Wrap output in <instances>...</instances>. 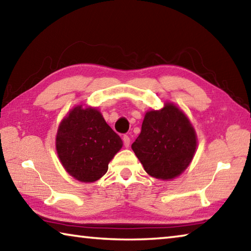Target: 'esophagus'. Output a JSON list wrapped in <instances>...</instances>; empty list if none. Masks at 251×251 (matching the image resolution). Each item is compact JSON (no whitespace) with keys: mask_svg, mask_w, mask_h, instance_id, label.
<instances>
[{"mask_svg":"<svg viewBox=\"0 0 251 251\" xmlns=\"http://www.w3.org/2000/svg\"><path fill=\"white\" fill-rule=\"evenodd\" d=\"M123 142H124V146H125V147H129V145H130V138H129V136H127V135L123 136Z\"/></svg>","mask_w":251,"mask_h":251,"instance_id":"34e87169","label":"esophagus"}]
</instances>
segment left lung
<instances>
[{
	"label": "left lung",
	"instance_id": "8db88e82",
	"mask_svg": "<svg viewBox=\"0 0 251 251\" xmlns=\"http://www.w3.org/2000/svg\"><path fill=\"white\" fill-rule=\"evenodd\" d=\"M196 146V134L188 118L175 105L166 104L160 110L146 113L131 148L151 176L165 180L188 167Z\"/></svg>",
	"mask_w": 251,
	"mask_h": 251
}]
</instances>
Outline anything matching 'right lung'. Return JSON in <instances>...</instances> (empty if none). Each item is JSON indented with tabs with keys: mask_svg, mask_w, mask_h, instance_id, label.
<instances>
[{
	"mask_svg": "<svg viewBox=\"0 0 251 251\" xmlns=\"http://www.w3.org/2000/svg\"><path fill=\"white\" fill-rule=\"evenodd\" d=\"M120 136L95 108L76 106L62 121L56 136V151L66 172L83 182L105 175L108 163L121 150Z\"/></svg>",
	"mask_w": 251,
	"mask_h": 251,
	"instance_id": "1",
	"label": "right lung"
}]
</instances>
